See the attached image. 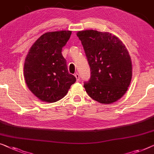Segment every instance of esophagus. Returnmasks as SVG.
<instances>
[{"mask_svg":"<svg viewBox=\"0 0 154 154\" xmlns=\"http://www.w3.org/2000/svg\"><path fill=\"white\" fill-rule=\"evenodd\" d=\"M74 75H75V79H76V81H80V75L79 74V73H76Z\"/></svg>","mask_w":154,"mask_h":154,"instance_id":"obj_1","label":"esophagus"}]
</instances>
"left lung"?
<instances>
[{
  "instance_id": "1",
  "label": "left lung",
  "mask_w": 154,
  "mask_h": 154,
  "mask_svg": "<svg viewBox=\"0 0 154 154\" xmlns=\"http://www.w3.org/2000/svg\"><path fill=\"white\" fill-rule=\"evenodd\" d=\"M90 66V81L84 88L97 102L110 104L123 97L132 79V62L128 50L115 35L108 32L79 31Z\"/></svg>"
}]
</instances>
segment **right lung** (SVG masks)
<instances>
[{"mask_svg": "<svg viewBox=\"0 0 154 154\" xmlns=\"http://www.w3.org/2000/svg\"><path fill=\"white\" fill-rule=\"evenodd\" d=\"M72 31L44 33L29 50L24 63L23 75L30 92L43 102L54 103L67 94L76 81L69 73L62 47L69 39Z\"/></svg>", "mask_w": 154, "mask_h": 154, "instance_id": "right-lung-1", "label": "right lung"}]
</instances>
